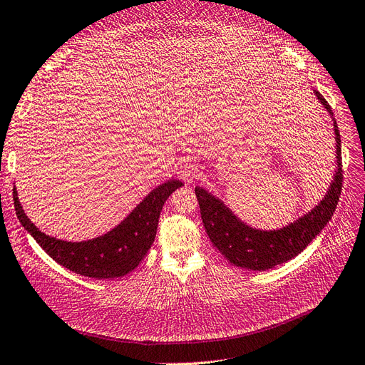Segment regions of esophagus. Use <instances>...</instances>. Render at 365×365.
Returning a JSON list of instances; mask_svg holds the SVG:
<instances>
[{"label": "esophagus", "instance_id": "1", "mask_svg": "<svg viewBox=\"0 0 365 365\" xmlns=\"http://www.w3.org/2000/svg\"><path fill=\"white\" fill-rule=\"evenodd\" d=\"M178 176H180V178H181L184 182L190 184V182H193V181L196 180V176H197V168H196L195 164H192V163H184V164L180 165Z\"/></svg>", "mask_w": 365, "mask_h": 365}]
</instances>
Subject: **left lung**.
Segmentation results:
<instances>
[{
    "instance_id": "obj_1",
    "label": "left lung",
    "mask_w": 365,
    "mask_h": 365,
    "mask_svg": "<svg viewBox=\"0 0 365 365\" xmlns=\"http://www.w3.org/2000/svg\"><path fill=\"white\" fill-rule=\"evenodd\" d=\"M315 94L329 114L334 115L326 98L318 91H315ZM332 120L335 128L338 163L334 181L330 184L324 200L303 217L295 220L294 224L274 231L251 228L231 213V210L225 207L222 201L210 195L202 187L195 189L202 222L210 240L235 267L264 271L274 268L275 264L291 260L311 244L317 235L322 233L330 217L334 216L342 187V158L339 130L334 117Z\"/></svg>"
}]
</instances>
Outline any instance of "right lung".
<instances>
[{
    "label": "right lung",
    "mask_w": 365,
    "mask_h": 365,
    "mask_svg": "<svg viewBox=\"0 0 365 365\" xmlns=\"http://www.w3.org/2000/svg\"><path fill=\"white\" fill-rule=\"evenodd\" d=\"M184 185L169 180L153 189L130 215L109 233L85 242H67L43 235L26 216L14 189L15 210L19 222L48 256L67 269L93 279L123 277L146 256L157 235L161 208L168 197Z\"/></svg>",
    "instance_id": "add662e5"
}]
</instances>
